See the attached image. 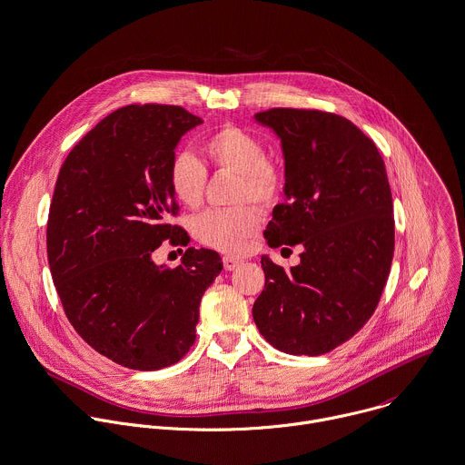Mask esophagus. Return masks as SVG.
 Here are the masks:
<instances>
[{"label":"esophagus","instance_id":"esophagus-1","mask_svg":"<svg viewBox=\"0 0 465 465\" xmlns=\"http://www.w3.org/2000/svg\"><path fill=\"white\" fill-rule=\"evenodd\" d=\"M241 262H242V261H241V259H237V257H230V255L223 257V264H224V270H228V272L235 270V268H237Z\"/></svg>","mask_w":465,"mask_h":465}]
</instances>
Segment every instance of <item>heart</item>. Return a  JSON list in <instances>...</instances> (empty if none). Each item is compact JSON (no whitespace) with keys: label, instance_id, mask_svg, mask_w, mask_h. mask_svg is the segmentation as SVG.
<instances>
[{"label":"heart","instance_id":"b5f03b06","mask_svg":"<svg viewBox=\"0 0 465 465\" xmlns=\"http://www.w3.org/2000/svg\"><path fill=\"white\" fill-rule=\"evenodd\" d=\"M203 153L212 166L239 173L235 201L252 199L259 204H272L279 197L282 173L266 159L262 143L250 132L226 124L204 139ZM168 184L179 203L197 208L204 195L206 170L192 153L181 152L170 161ZM261 223V208L242 203L201 213L193 219L192 232L201 244L212 250L241 253L257 235Z\"/></svg>","mask_w":465,"mask_h":465}]
</instances>
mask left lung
<instances>
[{"label":"left lung","mask_w":465,"mask_h":465,"mask_svg":"<svg viewBox=\"0 0 465 465\" xmlns=\"http://www.w3.org/2000/svg\"><path fill=\"white\" fill-rule=\"evenodd\" d=\"M253 119L281 139L284 157V201L264 239L304 248L290 272L261 257L266 282L253 321L273 348L322 355L370 321L386 286L395 250L386 166L375 143L337 114L272 108Z\"/></svg>","instance_id":"obj_1"}]
</instances>
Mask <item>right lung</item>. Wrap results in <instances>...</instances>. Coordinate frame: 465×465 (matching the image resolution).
<instances>
[{
    "instance_id": "1",
    "label": "right lung",
    "mask_w": 465,
    "mask_h": 465,
    "mask_svg": "<svg viewBox=\"0 0 465 465\" xmlns=\"http://www.w3.org/2000/svg\"><path fill=\"white\" fill-rule=\"evenodd\" d=\"M201 123L181 106H123L57 175L46 224L52 281L81 339L130 370H163L190 351L203 293L223 270L206 248H188L173 270L152 257L164 239L186 244V232L166 223L177 212L168 166Z\"/></svg>"
}]
</instances>
